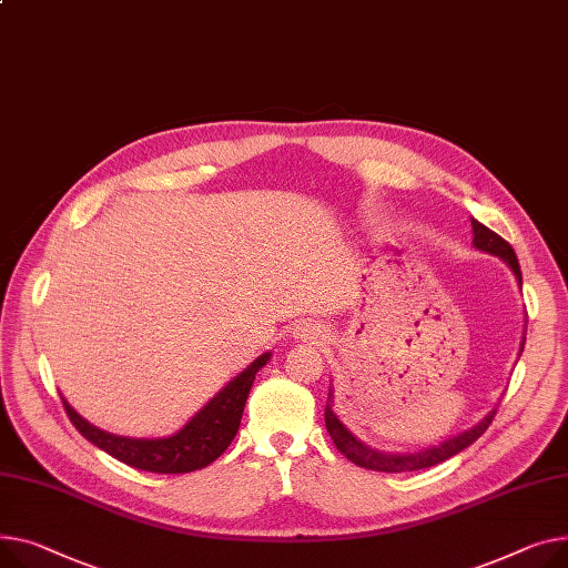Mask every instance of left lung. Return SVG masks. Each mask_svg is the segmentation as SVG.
Returning <instances> with one entry per match:
<instances>
[{
    "label": "left lung",
    "mask_w": 568,
    "mask_h": 568,
    "mask_svg": "<svg viewBox=\"0 0 568 568\" xmlns=\"http://www.w3.org/2000/svg\"><path fill=\"white\" fill-rule=\"evenodd\" d=\"M473 233H475L473 244L479 251H486V253H494V255L503 257L511 267V272L516 274L518 283H520V267H518V260H516V253H514L511 244L505 242L498 233L486 229V225L479 223L477 219H473ZM494 418H496V410H490L486 418L479 425H475L473 429H468V432H464L455 438H447L440 445L415 452V455H386V452H376V449L367 447L352 432H347V427L339 423L337 415L331 410V404H326V410H324L326 432L331 434L335 447L343 452V455L352 464H356L361 468H367V470H379V473H413V470L432 468V466H436V464H440L449 457L459 455V452L466 449L468 445H473L488 429V425L494 423Z\"/></svg>",
    "instance_id": "left-lung-1"
}]
</instances>
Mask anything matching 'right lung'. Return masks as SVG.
<instances>
[{
    "label": "right lung",
    "instance_id": "right-lung-1",
    "mask_svg": "<svg viewBox=\"0 0 568 568\" xmlns=\"http://www.w3.org/2000/svg\"><path fill=\"white\" fill-rule=\"evenodd\" d=\"M270 356L272 354H262L257 361H253L214 399H210L205 408H201L192 420L169 438L150 440L102 432L87 423L63 397L61 399L74 429L95 447L104 449L113 459H119L132 468L160 475L194 473L219 459L233 443L242 423L248 390L255 382V374L262 365H267Z\"/></svg>",
    "mask_w": 568,
    "mask_h": 568
}]
</instances>
